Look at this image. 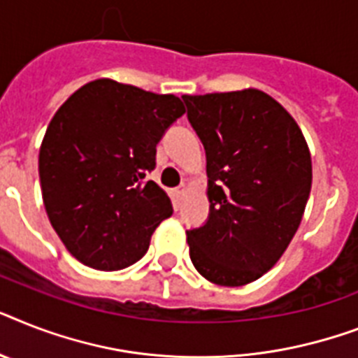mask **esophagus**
Listing matches in <instances>:
<instances>
[{
	"label": "esophagus",
	"mask_w": 358,
	"mask_h": 358,
	"mask_svg": "<svg viewBox=\"0 0 358 358\" xmlns=\"http://www.w3.org/2000/svg\"><path fill=\"white\" fill-rule=\"evenodd\" d=\"M185 191H187V185L180 184L178 187L174 189V196H176V199H182V196H184V194H185Z\"/></svg>",
	"instance_id": "34e87169"
}]
</instances>
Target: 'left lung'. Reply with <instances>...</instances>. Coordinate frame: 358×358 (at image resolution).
Returning <instances> with one entry per match:
<instances>
[{
    "mask_svg": "<svg viewBox=\"0 0 358 358\" xmlns=\"http://www.w3.org/2000/svg\"><path fill=\"white\" fill-rule=\"evenodd\" d=\"M206 150L209 215L189 257L215 285L241 287L274 266L303 217L313 165L292 115L261 90L184 95Z\"/></svg>",
    "mask_w": 358,
    "mask_h": 358,
    "instance_id": "obj_1",
    "label": "left lung"
}]
</instances>
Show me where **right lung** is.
I'll list each match as a JSON object with an SVG mask.
<instances>
[{
	"mask_svg": "<svg viewBox=\"0 0 358 358\" xmlns=\"http://www.w3.org/2000/svg\"><path fill=\"white\" fill-rule=\"evenodd\" d=\"M185 113L174 95L99 78L58 108L43 136L38 173L43 206L68 252L95 270L127 268L147 254L173 215L147 174L156 145Z\"/></svg>",
	"mask_w": 358,
	"mask_h": 358,
	"instance_id": "right-lung-1",
	"label": "right lung"
}]
</instances>
